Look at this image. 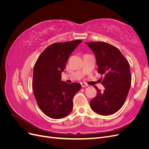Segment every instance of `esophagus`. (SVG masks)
<instances>
[{"mask_svg": "<svg viewBox=\"0 0 149 149\" xmlns=\"http://www.w3.org/2000/svg\"><path fill=\"white\" fill-rule=\"evenodd\" d=\"M81 86H82L83 88L88 86V85L86 83H81Z\"/></svg>", "mask_w": 149, "mask_h": 149, "instance_id": "1", "label": "esophagus"}]
</instances>
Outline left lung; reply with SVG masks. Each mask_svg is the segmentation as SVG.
Returning <instances> with one entry per match:
<instances>
[{
  "instance_id": "8db88e82",
  "label": "left lung",
  "mask_w": 149,
  "mask_h": 149,
  "mask_svg": "<svg viewBox=\"0 0 149 149\" xmlns=\"http://www.w3.org/2000/svg\"><path fill=\"white\" fill-rule=\"evenodd\" d=\"M95 55L98 73L104 75L101 91L96 86L97 95L90 101L96 113L109 116L118 112L127 98L131 85L128 61L116 47L105 42H86Z\"/></svg>"
}]
</instances>
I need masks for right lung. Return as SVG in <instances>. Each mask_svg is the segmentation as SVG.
I'll list each match as a JSON object with an SVG mask.
<instances>
[{
    "label": "right lung",
    "instance_id": "add662e5",
    "mask_svg": "<svg viewBox=\"0 0 149 149\" xmlns=\"http://www.w3.org/2000/svg\"><path fill=\"white\" fill-rule=\"evenodd\" d=\"M82 40L55 43L38 58L33 68V91L39 107L52 119H61L73 109V99L81 84L61 81L66 62Z\"/></svg>",
    "mask_w": 149,
    "mask_h": 149
}]
</instances>
